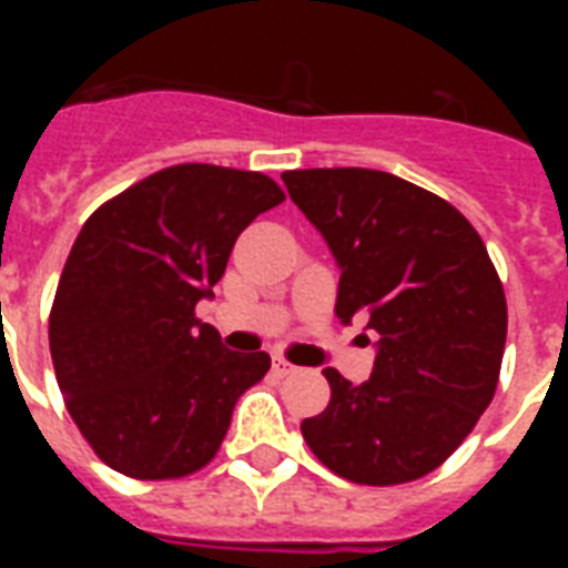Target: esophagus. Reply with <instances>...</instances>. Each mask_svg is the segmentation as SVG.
<instances>
[{
	"instance_id": "34e87169",
	"label": "esophagus",
	"mask_w": 568,
	"mask_h": 568,
	"mask_svg": "<svg viewBox=\"0 0 568 568\" xmlns=\"http://www.w3.org/2000/svg\"><path fill=\"white\" fill-rule=\"evenodd\" d=\"M297 368H294L288 359H283V356H274V374L276 377H288V374H294Z\"/></svg>"
}]
</instances>
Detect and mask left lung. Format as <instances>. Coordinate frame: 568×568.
I'll return each instance as SVG.
<instances>
[{"mask_svg":"<svg viewBox=\"0 0 568 568\" xmlns=\"http://www.w3.org/2000/svg\"><path fill=\"white\" fill-rule=\"evenodd\" d=\"M283 182L342 267L338 321H363L377 342L365 383L324 372L333 395L303 439L351 484L430 475L475 430L501 374L507 301L484 239L448 200L392 173L312 168Z\"/></svg>","mask_w":568,"mask_h":568,"instance_id":"obj_1","label":"left lung"}]
</instances>
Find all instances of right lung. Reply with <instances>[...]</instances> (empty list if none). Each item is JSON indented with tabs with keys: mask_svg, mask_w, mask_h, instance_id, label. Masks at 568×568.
I'll return each instance as SVG.
<instances>
[{
	"mask_svg": "<svg viewBox=\"0 0 568 568\" xmlns=\"http://www.w3.org/2000/svg\"><path fill=\"white\" fill-rule=\"evenodd\" d=\"M285 200L271 176L173 164L84 221L49 312V351L67 413L93 454L135 480L209 466L232 409L271 368L194 318L232 244Z\"/></svg>",
	"mask_w": 568,
	"mask_h": 568,
	"instance_id": "right-lung-1",
	"label": "right lung"
}]
</instances>
